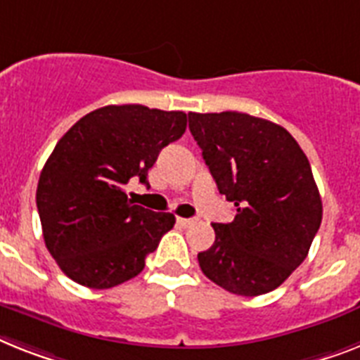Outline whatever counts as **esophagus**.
I'll return each mask as SVG.
<instances>
[{
	"mask_svg": "<svg viewBox=\"0 0 360 360\" xmlns=\"http://www.w3.org/2000/svg\"><path fill=\"white\" fill-rule=\"evenodd\" d=\"M176 222L182 228H187V226H191V224H195V222H197V219H184V217H178Z\"/></svg>",
	"mask_w": 360,
	"mask_h": 360,
	"instance_id": "obj_1",
	"label": "esophagus"
}]
</instances>
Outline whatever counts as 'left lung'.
<instances>
[{
	"label": "left lung",
	"mask_w": 360,
	"mask_h": 360,
	"mask_svg": "<svg viewBox=\"0 0 360 360\" xmlns=\"http://www.w3.org/2000/svg\"><path fill=\"white\" fill-rule=\"evenodd\" d=\"M189 130L237 212L228 224H212L215 243L198 254L202 272L239 296L278 289L307 257L322 222L307 156L283 127L240 112H189Z\"/></svg>",
	"instance_id": "left-lung-1"
}]
</instances>
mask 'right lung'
<instances>
[{
  "instance_id": "obj_1",
  "label": "right lung",
  "mask_w": 360,
  "mask_h": 360,
  "mask_svg": "<svg viewBox=\"0 0 360 360\" xmlns=\"http://www.w3.org/2000/svg\"><path fill=\"white\" fill-rule=\"evenodd\" d=\"M186 127L184 112L110 105L58 139L40 173L37 207L47 250L68 278L110 289L143 270L174 215L132 204L124 186L132 178L148 184L160 150Z\"/></svg>"
}]
</instances>
